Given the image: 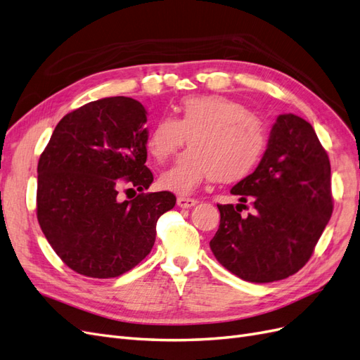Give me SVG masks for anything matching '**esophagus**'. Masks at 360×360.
Here are the masks:
<instances>
[{
    "label": "esophagus",
    "instance_id": "obj_1",
    "mask_svg": "<svg viewBox=\"0 0 360 360\" xmlns=\"http://www.w3.org/2000/svg\"><path fill=\"white\" fill-rule=\"evenodd\" d=\"M197 202L198 201L193 200V198H186V197H179L177 198V205L181 207V209H191V207H193Z\"/></svg>",
    "mask_w": 360,
    "mask_h": 360
}]
</instances>
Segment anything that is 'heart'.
I'll list each match as a JSON object with an SVG mask.
<instances>
[{"instance_id":"obj_1","label":"heart","mask_w":360,"mask_h":360,"mask_svg":"<svg viewBox=\"0 0 360 360\" xmlns=\"http://www.w3.org/2000/svg\"><path fill=\"white\" fill-rule=\"evenodd\" d=\"M172 111V118L156 120L146 138L147 153L159 163L176 153L184 136L188 138L189 148L162 172L159 183L163 189L186 195L209 177L216 183L238 181L264 153L263 122L230 97H184Z\"/></svg>"}]
</instances>
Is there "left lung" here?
Here are the masks:
<instances>
[{
	"label": "left lung",
	"instance_id": "obj_1",
	"mask_svg": "<svg viewBox=\"0 0 360 360\" xmlns=\"http://www.w3.org/2000/svg\"><path fill=\"white\" fill-rule=\"evenodd\" d=\"M231 193L240 204H217L221 224L210 240L216 259L255 284L299 271L333 212L330 162L314 127L294 114L279 115L263 159ZM248 200L253 212L245 217Z\"/></svg>",
	"mask_w": 360,
	"mask_h": 360
}]
</instances>
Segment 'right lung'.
<instances>
[{
  "label": "right lung",
  "instance_id": "obj_1",
  "mask_svg": "<svg viewBox=\"0 0 360 360\" xmlns=\"http://www.w3.org/2000/svg\"><path fill=\"white\" fill-rule=\"evenodd\" d=\"M147 111L117 96L64 115L37 165V219L56 254L76 274L117 278L139 264L156 240L174 193L148 192ZM123 184L141 193L120 202Z\"/></svg>",
  "mask_w": 360,
  "mask_h": 360
}]
</instances>
